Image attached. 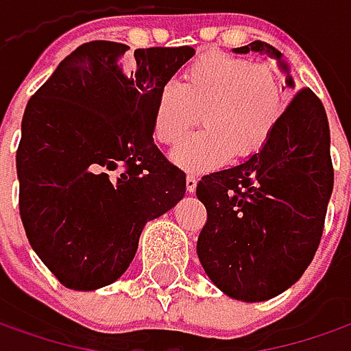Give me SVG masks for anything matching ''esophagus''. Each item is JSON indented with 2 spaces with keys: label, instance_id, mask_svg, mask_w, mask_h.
<instances>
[{
  "label": "esophagus",
  "instance_id": "esophagus-1",
  "mask_svg": "<svg viewBox=\"0 0 351 351\" xmlns=\"http://www.w3.org/2000/svg\"><path fill=\"white\" fill-rule=\"evenodd\" d=\"M196 184H198V176L194 175V173H189L186 175V191L194 192L196 191Z\"/></svg>",
  "mask_w": 351,
  "mask_h": 351
}]
</instances>
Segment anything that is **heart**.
Instances as JSON below:
<instances>
[{
  "mask_svg": "<svg viewBox=\"0 0 351 351\" xmlns=\"http://www.w3.org/2000/svg\"><path fill=\"white\" fill-rule=\"evenodd\" d=\"M285 112V88L277 70L226 53L194 60L182 72L180 88L165 84L153 110V137L178 145L200 121L206 128L175 151L191 171L212 169L234 157H247L265 145Z\"/></svg>",
  "mask_w": 351,
  "mask_h": 351,
  "instance_id": "heart-1",
  "label": "heart"
}]
</instances>
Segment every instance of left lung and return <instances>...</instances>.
Segmentation results:
<instances>
[{"label":"left lung","mask_w":351,"mask_h":351,"mask_svg":"<svg viewBox=\"0 0 351 351\" xmlns=\"http://www.w3.org/2000/svg\"><path fill=\"white\" fill-rule=\"evenodd\" d=\"M282 54L263 40L236 53ZM287 84L295 88L293 78ZM334 167L322 101L300 88L259 153L202 176L196 196L206 206L196 252L206 275L228 297L261 302L302 277L318 250Z\"/></svg>","instance_id":"8db88e82"}]
</instances>
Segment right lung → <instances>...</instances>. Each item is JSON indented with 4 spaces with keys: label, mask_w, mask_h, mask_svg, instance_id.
<instances>
[{
    "label": "right lung",
    "mask_w": 351,
    "mask_h": 351,
    "mask_svg": "<svg viewBox=\"0 0 351 351\" xmlns=\"http://www.w3.org/2000/svg\"><path fill=\"white\" fill-rule=\"evenodd\" d=\"M192 54L84 43L29 99L17 147L19 214L31 247L64 287L117 281L147 221L184 196L186 175L153 143V110Z\"/></svg>",
    "instance_id": "right-lung-1"
}]
</instances>
